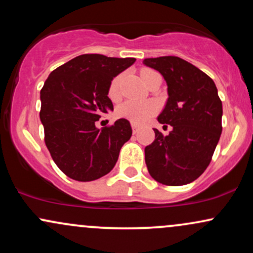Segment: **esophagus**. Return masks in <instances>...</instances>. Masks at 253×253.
<instances>
[{
	"label": "esophagus",
	"mask_w": 253,
	"mask_h": 253,
	"mask_svg": "<svg viewBox=\"0 0 253 253\" xmlns=\"http://www.w3.org/2000/svg\"><path fill=\"white\" fill-rule=\"evenodd\" d=\"M132 129H133V133H138V130H139V126L136 124H134V123H132Z\"/></svg>",
	"instance_id": "obj_1"
}]
</instances>
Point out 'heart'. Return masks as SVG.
<instances>
[{
    "label": "heart",
    "instance_id": "obj_1",
    "mask_svg": "<svg viewBox=\"0 0 253 253\" xmlns=\"http://www.w3.org/2000/svg\"><path fill=\"white\" fill-rule=\"evenodd\" d=\"M149 71L151 70H143L141 71V76L147 74ZM120 81L121 76H117L110 82L108 95L112 100H118L119 96H120ZM157 109H158V107L152 101H143V102H140V101L129 100L120 104L117 113L119 117L127 119L130 123L143 124L146 120H149L152 115L156 114Z\"/></svg>",
    "mask_w": 253,
    "mask_h": 253
}]
</instances>
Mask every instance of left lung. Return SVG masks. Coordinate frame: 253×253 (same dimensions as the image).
Instances as JSON below:
<instances>
[{
  "label": "left lung",
  "instance_id": "1",
  "mask_svg": "<svg viewBox=\"0 0 253 253\" xmlns=\"http://www.w3.org/2000/svg\"><path fill=\"white\" fill-rule=\"evenodd\" d=\"M143 63L161 72L168 84L169 98L158 121L172 127L168 135L153 129L155 141L145 147L147 170L162 184H188L207 169L222 132L215 83L178 57L146 58Z\"/></svg>",
  "mask_w": 253,
  "mask_h": 253
}]
</instances>
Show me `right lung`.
<instances>
[{
  "instance_id": "add662e5",
  "label": "right lung",
  "mask_w": 253,
  "mask_h": 253,
  "mask_svg": "<svg viewBox=\"0 0 253 253\" xmlns=\"http://www.w3.org/2000/svg\"><path fill=\"white\" fill-rule=\"evenodd\" d=\"M135 58L82 54L53 70L40 91V120L52 159L75 181H95L114 168L121 147L132 135L129 121L97 128L113 110L108 90L113 78Z\"/></svg>"
}]
</instances>
